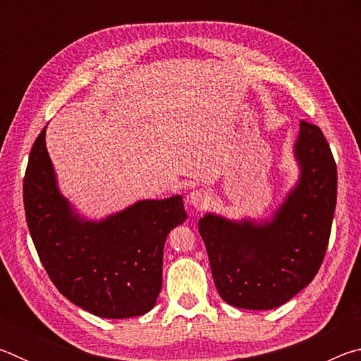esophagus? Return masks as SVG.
Instances as JSON below:
<instances>
[{
    "mask_svg": "<svg viewBox=\"0 0 361 361\" xmlns=\"http://www.w3.org/2000/svg\"><path fill=\"white\" fill-rule=\"evenodd\" d=\"M210 192L207 189H195L188 195V204L194 207L195 210H202L204 207L210 204Z\"/></svg>",
    "mask_w": 361,
    "mask_h": 361,
    "instance_id": "esophagus-1",
    "label": "esophagus"
}]
</instances>
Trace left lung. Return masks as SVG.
Wrapping results in <instances>:
<instances>
[{"mask_svg": "<svg viewBox=\"0 0 361 361\" xmlns=\"http://www.w3.org/2000/svg\"><path fill=\"white\" fill-rule=\"evenodd\" d=\"M293 151L299 180L271 219H199L216 290L234 307H279L312 282L325 258L338 195L334 157L322 130L305 121Z\"/></svg>", "mask_w": 361, "mask_h": 361, "instance_id": "obj_1", "label": "left lung"}]
</instances>
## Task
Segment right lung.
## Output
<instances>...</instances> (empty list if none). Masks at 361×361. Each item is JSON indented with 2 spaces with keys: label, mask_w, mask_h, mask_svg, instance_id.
Here are the masks:
<instances>
[{
  "label": "right lung",
  "mask_w": 361,
  "mask_h": 361,
  "mask_svg": "<svg viewBox=\"0 0 361 361\" xmlns=\"http://www.w3.org/2000/svg\"><path fill=\"white\" fill-rule=\"evenodd\" d=\"M23 205L42 266L66 299L102 319H129L154 307L166 239L188 218L181 195L85 219L59 191L44 127L30 151Z\"/></svg>",
  "instance_id": "right-lung-1"
}]
</instances>
